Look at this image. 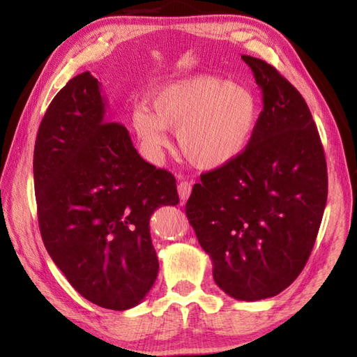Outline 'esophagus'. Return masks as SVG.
I'll return each instance as SVG.
<instances>
[{"instance_id": "esophagus-1", "label": "esophagus", "mask_w": 357, "mask_h": 357, "mask_svg": "<svg viewBox=\"0 0 357 357\" xmlns=\"http://www.w3.org/2000/svg\"><path fill=\"white\" fill-rule=\"evenodd\" d=\"M178 193H179L181 201H187L188 198H190L192 184L188 183V181H183V183H179V185H178Z\"/></svg>"}]
</instances>
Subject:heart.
<instances>
[{"label": "heart", "mask_w": 357, "mask_h": 357, "mask_svg": "<svg viewBox=\"0 0 357 357\" xmlns=\"http://www.w3.org/2000/svg\"><path fill=\"white\" fill-rule=\"evenodd\" d=\"M147 107H136L132 127L146 153L158 158L178 130L181 153L199 170L233 162L248 146L256 124V98L248 89L211 75H195L158 87Z\"/></svg>", "instance_id": "1"}]
</instances>
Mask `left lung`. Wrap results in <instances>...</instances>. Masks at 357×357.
I'll use <instances>...</instances> for the list:
<instances>
[{"mask_svg": "<svg viewBox=\"0 0 357 357\" xmlns=\"http://www.w3.org/2000/svg\"><path fill=\"white\" fill-rule=\"evenodd\" d=\"M241 58L262 90L264 110L247 149L201 174L185 213L213 262L216 285L238 301H261L285 290L305 267L328 178L304 98L273 66Z\"/></svg>", "mask_w": 357, "mask_h": 357, "instance_id": "left-lung-1", "label": "left lung"}]
</instances>
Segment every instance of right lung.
<instances>
[{
    "instance_id": "right-lung-1",
    "label": "right lung",
    "mask_w": 357,
    "mask_h": 357,
    "mask_svg": "<svg viewBox=\"0 0 357 357\" xmlns=\"http://www.w3.org/2000/svg\"><path fill=\"white\" fill-rule=\"evenodd\" d=\"M38 222L47 253L82 298L128 310L153 287L159 262L150 218L176 206V179L139 156L107 116L90 72L53 98L33 151Z\"/></svg>"
}]
</instances>
